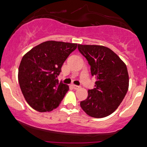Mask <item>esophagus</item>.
I'll use <instances>...</instances> for the list:
<instances>
[{"label": "esophagus", "mask_w": 147, "mask_h": 147, "mask_svg": "<svg viewBox=\"0 0 147 147\" xmlns=\"http://www.w3.org/2000/svg\"><path fill=\"white\" fill-rule=\"evenodd\" d=\"M72 87H73V88L75 89V90H78V89H79L80 88H81V86H76V85H72Z\"/></svg>", "instance_id": "obj_1"}]
</instances>
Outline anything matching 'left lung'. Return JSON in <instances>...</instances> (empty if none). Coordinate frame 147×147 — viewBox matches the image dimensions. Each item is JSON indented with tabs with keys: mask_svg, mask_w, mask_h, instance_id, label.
<instances>
[{
	"mask_svg": "<svg viewBox=\"0 0 147 147\" xmlns=\"http://www.w3.org/2000/svg\"><path fill=\"white\" fill-rule=\"evenodd\" d=\"M78 51L90 66L96 78L93 89L80 105L89 116L101 118L110 115L123 100L129 87L125 63L111 49L100 45H78Z\"/></svg>",
	"mask_w": 147,
	"mask_h": 147,
	"instance_id": "left-lung-1",
	"label": "left lung"
}]
</instances>
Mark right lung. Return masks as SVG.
<instances>
[{
  "instance_id": "right-lung-1",
  "label": "right lung",
  "mask_w": 147,
  "mask_h": 147,
  "mask_svg": "<svg viewBox=\"0 0 147 147\" xmlns=\"http://www.w3.org/2000/svg\"><path fill=\"white\" fill-rule=\"evenodd\" d=\"M76 47L77 44L47 41L22 57L18 81L25 100L33 109L44 113L59 105L69 88L57 78L63 62Z\"/></svg>"
}]
</instances>
